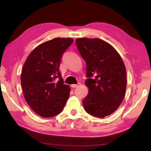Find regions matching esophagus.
Segmentation results:
<instances>
[{
	"mask_svg": "<svg viewBox=\"0 0 151 151\" xmlns=\"http://www.w3.org/2000/svg\"><path fill=\"white\" fill-rule=\"evenodd\" d=\"M80 86V82H78V84H71V87L73 88L78 87V86Z\"/></svg>",
	"mask_w": 151,
	"mask_h": 151,
	"instance_id": "esophagus-1",
	"label": "esophagus"
}]
</instances>
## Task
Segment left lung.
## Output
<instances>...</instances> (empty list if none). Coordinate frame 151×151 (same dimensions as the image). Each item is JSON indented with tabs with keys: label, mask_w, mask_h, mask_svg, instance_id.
I'll list each match as a JSON object with an SVG mask.
<instances>
[{
	"label": "left lung",
	"mask_w": 151,
	"mask_h": 151,
	"mask_svg": "<svg viewBox=\"0 0 151 151\" xmlns=\"http://www.w3.org/2000/svg\"><path fill=\"white\" fill-rule=\"evenodd\" d=\"M78 49L86 64V86L88 93L84 108L88 114L103 117L121 104L127 88V71L117 51L98 38H77Z\"/></svg>",
	"instance_id": "8db88e82"
}]
</instances>
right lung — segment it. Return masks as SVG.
<instances>
[{"mask_svg":"<svg viewBox=\"0 0 151 151\" xmlns=\"http://www.w3.org/2000/svg\"><path fill=\"white\" fill-rule=\"evenodd\" d=\"M73 42L70 38L47 41L36 47L24 64L20 80L24 99L41 117L59 114L69 99L71 89L64 84L60 64Z\"/></svg>","mask_w":151,"mask_h":151,"instance_id":"obj_1","label":"right lung"}]
</instances>
